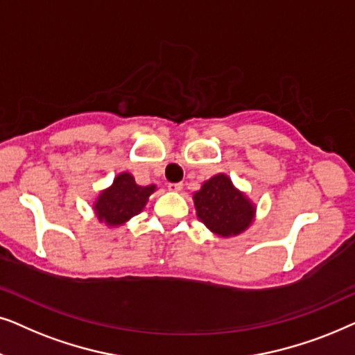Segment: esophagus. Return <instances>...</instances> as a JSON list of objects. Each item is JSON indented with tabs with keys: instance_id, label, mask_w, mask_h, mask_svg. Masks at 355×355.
I'll return each instance as SVG.
<instances>
[{
	"instance_id": "34e87169",
	"label": "esophagus",
	"mask_w": 355,
	"mask_h": 355,
	"mask_svg": "<svg viewBox=\"0 0 355 355\" xmlns=\"http://www.w3.org/2000/svg\"><path fill=\"white\" fill-rule=\"evenodd\" d=\"M168 190L170 191H182L183 183H168Z\"/></svg>"
}]
</instances>
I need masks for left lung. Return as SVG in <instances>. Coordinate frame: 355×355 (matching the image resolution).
<instances>
[{
  "label": "left lung",
  "instance_id": "8db88e82",
  "mask_svg": "<svg viewBox=\"0 0 355 355\" xmlns=\"http://www.w3.org/2000/svg\"><path fill=\"white\" fill-rule=\"evenodd\" d=\"M196 214L207 229L230 237L243 232L252 224L254 207L225 175H216L207 180L195 195Z\"/></svg>",
  "mask_w": 355,
  "mask_h": 355
}]
</instances>
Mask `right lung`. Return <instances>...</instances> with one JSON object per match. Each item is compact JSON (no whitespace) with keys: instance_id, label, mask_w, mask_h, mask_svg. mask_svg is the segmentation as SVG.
Instances as JSON below:
<instances>
[{"instance_id":"right-lung-1","label":"right lung","mask_w":355,"mask_h":355,"mask_svg":"<svg viewBox=\"0 0 355 355\" xmlns=\"http://www.w3.org/2000/svg\"><path fill=\"white\" fill-rule=\"evenodd\" d=\"M154 185L139 187L130 173H121L113 180V185L98 196L96 212L101 220L108 225H121L130 217L139 214L148 202Z\"/></svg>"}]
</instances>
